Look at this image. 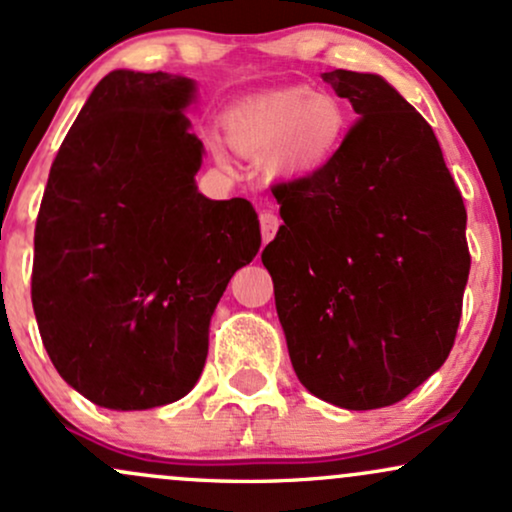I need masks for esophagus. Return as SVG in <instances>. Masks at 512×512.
Masks as SVG:
<instances>
[{"label": "esophagus", "instance_id": "obj_1", "mask_svg": "<svg viewBox=\"0 0 512 512\" xmlns=\"http://www.w3.org/2000/svg\"><path fill=\"white\" fill-rule=\"evenodd\" d=\"M279 226H281V219L274 214V211H262V214H260V231H262L264 243H269V240L276 236Z\"/></svg>", "mask_w": 512, "mask_h": 512}]
</instances>
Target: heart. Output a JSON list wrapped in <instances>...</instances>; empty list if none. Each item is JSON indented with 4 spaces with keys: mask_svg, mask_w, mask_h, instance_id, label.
<instances>
[{
    "mask_svg": "<svg viewBox=\"0 0 512 512\" xmlns=\"http://www.w3.org/2000/svg\"><path fill=\"white\" fill-rule=\"evenodd\" d=\"M346 117L332 96L305 86L276 88L248 98L228 115V139L245 156H267L274 175H303L330 161Z\"/></svg>",
    "mask_w": 512,
    "mask_h": 512,
    "instance_id": "b5f03b06",
    "label": "heart"
}]
</instances>
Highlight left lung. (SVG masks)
<instances>
[{
	"mask_svg": "<svg viewBox=\"0 0 512 512\" xmlns=\"http://www.w3.org/2000/svg\"><path fill=\"white\" fill-rule=\"evenodd\" d=\"M322 79L358 120L334 156L272 187L284 226L262 250L298 380L334 407H390L455 344L467 211L428 122L383 76Z\"/></svg>",
	"mask_w": 512,
	"mask_h": 512,
	"instance_id": "left-lung-1",
	"label": "left lung"
}]
</instances>
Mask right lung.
<instances>
[{"label": "right lung", "mask_w": 512, "mask_h": 512, "mask_svg": "<svg viewBox=\"0 0 512 512\" xmlns=\"http://www.w3.org/2000/svg\"><path fill=\"white\" fill-rule=\"evenodd\" d=\"M187 76L115 69L57 151L35 221L31 298L57 373L93 404L154 409L202 375L209 322L260 250L248 199H207Z\"/></svg>", "instance_id": "1"}]
</instances>
